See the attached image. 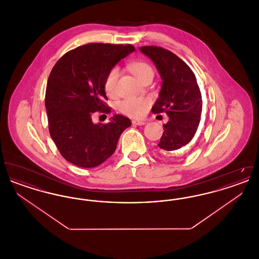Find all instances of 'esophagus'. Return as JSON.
Returning <instances> with one entry per match:
<instances>
[{
    "mask_svg": "<svg viewBox=\"0 0 259 259\" xmlns=\"http://www.w3.org/2000/svg\"><path fill=\"white\" fill-rule=\"evenodd\" d=\"M146 123H147V122H145V121H140V120H132V124H134V125H139V126H141V125H145Z\"/></svg>",
    "mask_w": 259,
    "mask_h": 259,
    "instance_id": "1",
    "label": "esophagus"
}]
</instances>
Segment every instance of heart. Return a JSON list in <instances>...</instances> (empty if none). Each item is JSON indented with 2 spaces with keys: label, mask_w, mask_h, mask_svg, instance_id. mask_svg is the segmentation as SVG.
I'll list each match as a JSON object with an SVG mask.
<instances>
[{
  "label": "heart",
  "mask_w": 259,
  "mask_h": 259,
  "mask_svg": "<svg viewBox=\"0 0 259 259\" xmlns=\"http://www.w3.org/2000/svg\"><path fill=\"white\" fill-rule=\"evenodd\" d=\"M129 70L135 74L137 78L142 82L147 81L148 79H152L154 75L153 68L144 61L134 62L129 65ZM120 71L117 67H114L110 70L104 80V89L109 96H114L117 92V80L119 77ZM150 101L148 98H129L125 99L119 102L117 109L119 112L124 115L140 118L148 110Z\"/></svg>",
  "instance_id": "b5f03b06"
}]
</instances>
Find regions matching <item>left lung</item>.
<instances>
[{"instance_id":"8db88e82","label":"left lung","mask_w":259,"mask_h":259,"mask_svg":"<svg viewBox=\"0 0 259 259\" xmlns=\"http://www.w3.org/2000/svg\"><path fill=\"white\" fill-rule=\"evenodd\" d=\"M140 50L155 64L162 78L159 98L151 109L153 113L165 112L169 116V121L163 124L159 150L165 155H175L197 131L203 106L197 79L189 66L172 51L155 46Z\"/></svg>"}]
</instances>
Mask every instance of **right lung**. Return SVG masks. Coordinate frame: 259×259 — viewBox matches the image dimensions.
Here are the masks:
<instances>
[{"label":"right lung","mask_w":259,"mask_h":259,"mask_svg":"<svg viewBox=\"0 0 259 259\" xmlns=\"http://www.w3.org/2000/svg\"><path fill=\"white\" fill-rule=\"evenodd\" d=\"M132 45L92 42L65 53L50 72L46 109L50 136L62 156L81 168H94L111 157L118 139L131 125L115 114L111 122L94 124L95 111L111 113L104 80Z\"/></svg>","instance_id":"obj_1"}]
</instances>
